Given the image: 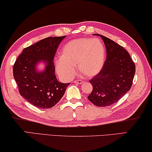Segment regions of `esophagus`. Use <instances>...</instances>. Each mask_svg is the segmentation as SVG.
Instances as JSON below:
<instances>
[{
    "label": "esophagus",
    "instance_id": "obj_1",
    "mask_svg": "<svg viewBox=\"0 0 152 152\" xmlns=\"http://www.w3.org/2000/svg\"><path fill=\"white\" fill-rule=\"evenodd\" d=\"M74 83H76V84H82V83H83V80H80V79H77V80H74Z\"/></svg>",
    "mask_w": 152,
    "mask_h": 152
}]
</instances>
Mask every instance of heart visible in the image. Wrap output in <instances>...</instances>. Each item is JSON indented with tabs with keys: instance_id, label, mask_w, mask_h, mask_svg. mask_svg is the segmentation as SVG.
I'll use <instances>...</instances> for the list:
<instances>
[{
	"instance_id": "obj_1",
	"label": "heart",
	"mask_w": 152,
	"mask_h": 152,
	"mask_svg": "<svg viewBox=\"0 0 152 152\" xmlns=\"http://www.w3.org/2000/svg\"><path fill=\"white\" fill-rule=\"evenodd\" d=\"M105 55V47L99 40L78 38L64 45L61 58L55 61L56 71L61 78L69 79L75 74L77 64L82 74L92 77L102 70Z\"/></svg>"
}]
</instances>
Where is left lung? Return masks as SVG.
Wrapping results in <instances>:
<instances>
[{
    "instance_id": "left-lung-1",
    "label": "left lung",
    "mask_w": 152,
    "mask_h": 152,
    "mask_svg": "<svg viewBox=\"0 0 152 152\" xmlns=\"http://www.w3.org/2000/svg\"><path fill=\"white\" fill-rule=\"evenodd\" d=\"M97 35L104 42L107 56L102 70L89 80L93 90L88 99L96 106L107 107L117 102L131 89L135 65L122 46Z\"/></svg>"
}]
</instances>
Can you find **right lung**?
<instances>
[{
	"label": "right lung",
	"instance_id": "1",
	"mask_svg": "<svg viewBox=\"0 0 152 152\" xmlns=\"http://www.w3.org/2000/svg\"><path fill=\"white\" fill-rule=\"evenodd\" d=\"M66 37L44 38L25 48L13 65V76L19 93L31 104L42 109L53 107L63 97L69 83H61L55 74L53 59L60 42ZM47 63L45 71L38 72L35 65Z\"/></svg>",
	"mask_w": 152,
	"mask_h": 152
}]
</instances>
